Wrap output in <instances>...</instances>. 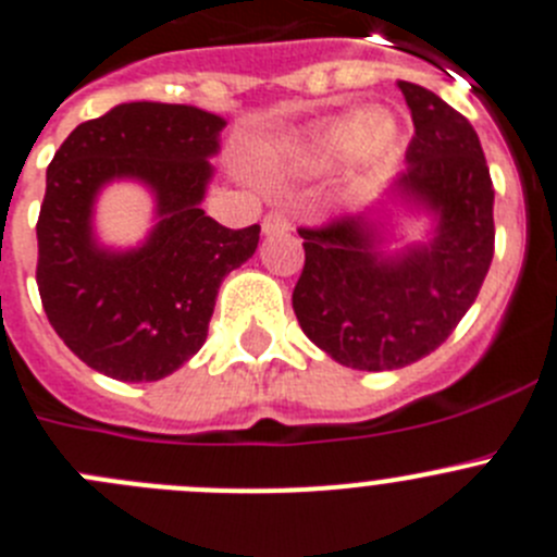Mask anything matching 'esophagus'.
Listing matches in <instances>:
<instances>
[{
	"label": "esophagus",
	"instance_id": "34e87169",
	"mask_svg": "<svg viewBox=\"0 0 557 557\" xmlns=\"http://www.w3.org/2000/svg\"><path fill=\"white\" fill-rule=\"evenodd\" d=\"M290 230V219L285 210H269L267 216H263V233L272 235V233H285Z\"/></svg>",
	"mask_w": 557,
	"mask_h": 557
}]
</instances>
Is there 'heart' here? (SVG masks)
I'll list each match as a JSON object with an SVG mask.
<instances>
[{"label": "heart", "mask_w": 557, "mask_h": 557, "mask_svg": "<svg viewBox=\"0 0 557 557\" xmlns=\"http://www.w3.org/2000/svg\"><path fill=\"white\" fill-rule=\"evenodd\" d=\"M394 135H397V124L391 122V116L372 113V110H352L333 119L327 127L310 138L308 163L330 166V163L352 158L360 149L366 154H380L394 144Z\"/></svg>", "instance_id": "1"}]
</instances>
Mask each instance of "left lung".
<instances>
[{
  "instance_id": "left-lung-1",
  "label": "left lung",
  "mask_w": 557,
  "mask_h": 557,
  "mask_svg": "<svg viewBox=\"0 0 557 557\" xmlns=\"http://www.w3.org/2000/svg\"><path fill=\"white\" fill-rule=\"evenodd\" d=\"M399 91L413 138L394 191L435 210L433 242L383 258L363 216L299 227L305 267L290 297L299 327L330 358L363 372L403 369L438 349L494 258V183L478 133L422 85L399 79Z\"/></svg>"
}]
</instances>
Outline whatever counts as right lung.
<instances>
[{"instance_id":"right-lung-1","label":"right lung","mask_w":557,"mask_h":557,"mask_svg":"<svg viewBox=\"0 0 557 557\" xmlns=\"http://www.w3.org/2000/svg\"><path fill=\"white\" fill-rule=\"evenodd\" d=\"M224 119L191 104L127 102L83 122L47 169L38 233V294L54 333L83 363L122 383L177 372L208 338L222 280L258 249L260 224L222 227L199 208ZM144 178L161 222L133 253L92 244L96 191Z\"/></svg>"}]
</instances>
